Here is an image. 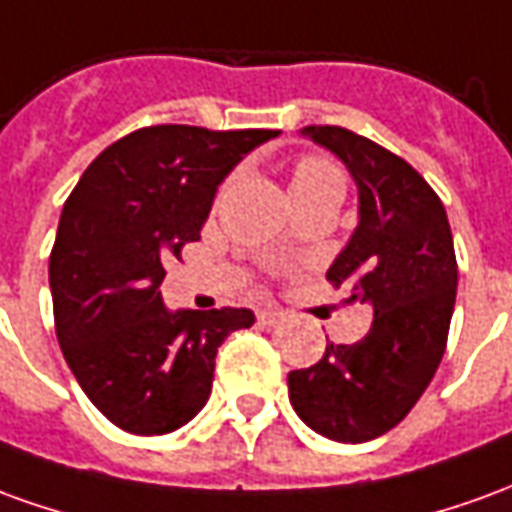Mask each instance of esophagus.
Segmentation results:
<instances>
[{"label":"esophagus","mask_w":512,"mask_h":512,"mask_svg":"<svg viewBox=\"0 0 512 512\" xmlns=\"http://www.w3.org/2000/svg\"><path fill=\"white\" fill-rule=\"evenodd\" d=\"M282 318H285V313H280V310H260V313H257V321H260L263 327H274V324H280Z\"/></svg>","instance_id":"esophagus-1"}]
</instances>
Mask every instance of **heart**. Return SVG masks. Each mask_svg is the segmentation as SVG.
Masks as SVG:
<instances>
[{
	"mask_svg": "<svg viewBox=\"0 0 512 512\" xmlns=\"http://www.w3.org/2000/svg\"><path fill=\"white\" fill-rule=\"evenodd\" d=\"M321 182H341V171L324 157H302L291 171V191H302V188H313Z\"/></svg>",
	"mask_w": 512,
	"mask_h": 512,
	"instance_id": "1",
	"label": "heart"
}]
</instances>
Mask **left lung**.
<instances>
[{
	"mask_svg": "<svg viewBox=\"0 0 512 512\" xmlns=\"http://www.w3.org/2000/svg\"><path fill=\"white\" fill-rule=\"evenodd\" d=\"M357 182L360 221L327 271L349 305L374 310L357 343H327L316 366L288 374L296 416L318 435L363 443L393 430L438 371L455 310L457 260L438 194L407 160L343 127H305Z\"/></svg>",
	"mask_w": 512,
	"mask_h": 512,
	"instance_id": "1",
	"label": "left lung"
}]
</instances>
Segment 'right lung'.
I'll use <instances>...</instances> for the list:
<instances>
[{
  "mask_svg": "<svg viewBox=\"0 0 512 512\" xmlns=\"http://www.w3.org/2000/svg\"><path fill=\"white\" fill-rule=\"evenodd\" d=\"M274 135L144 127L107 146L66 199L49 257L57 341L85 396L124 432L188 424L224 338L255 324L246 307L171 313L160 282L199 241L221 180Z\"/></svg>",
  "mask_w": 512,
  "mask_h": 512,
  "instance_id": "1",
  "label": "right lung"
}]
</instances>
